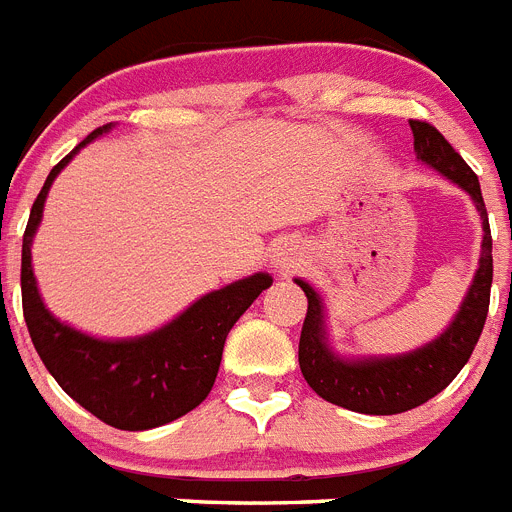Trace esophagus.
I'll list each match as a JSON object with an SVG mask.
<instances>
[{
    "mask_svg": "<svg viewBox=\"0 0 512 512\" xmlns=\"http://www.w3.org/2000/svg\"><path fill=\"white\" fill-rule=\"evenodd\" d=\"M271 264H274L279 274H292V271L300 269L302 253H297V248H292L289 243H279L274 253H271Z\"/></svg>",
    "mask_w": 512,
    "mask_h": 512,
    "instance_id": "obj_1",
    "label": "esophagus"
}]
</instances>
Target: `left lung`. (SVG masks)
<instances>
[{"label":"left lung","mask_w":512,"mask_h":512,"mask_svg":"<svg viewBox=\"0 0 512 512\" xmlns=\"http://www.w3.org/2000/svg\"><path fill=\"white\" fill-rule=\"evenodd\" d=\"M415 138V153L420 161L449 176L451 182L467 189L482 217V256L469 295L461 302L459 315L446 328V333L413 354L395 356V359H366L343 361L338 359L325 343L323 305L315 289L297 279L307 297V315L300 333V369L312 390L323 400L338 408L354 410L366 415H395L413 410L454 382L456 374L472 356L482 328H485L487 310H490L492 287V235L487 207L482 200L479 179L467 161L451 148V143L433 128L431 122L410 120Z\"/></svg>","instance_id":"8db88e82"}]
</instances>
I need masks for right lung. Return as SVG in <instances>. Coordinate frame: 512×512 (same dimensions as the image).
I'll use <instances>...</instances> for the list:
<instances>
[{
    "label": "right lung",
    "mask_w": 512,
    "mask_h": 512,
    "mask_svg": "<svg viewBox=\"0 0 512 512\" xmlns=\"http://www.w3.org/2000/svg\"><path fill=\"white\" fill-rule=\"evenodd\" d=\"M107 128L110 125L89 133L69 156L61 158L33 202L22 235V315L35 351L66 395L112 428L148 431L182 418L210 395L230 328L271 287V277L253 274L210 292L166 328L133 341H99L58 323L45 310L35 287L30 243L43 217L45 194L58 171Z\"/></svg>",
    "instance_id": "right-lung-1"
}]
</instances>
